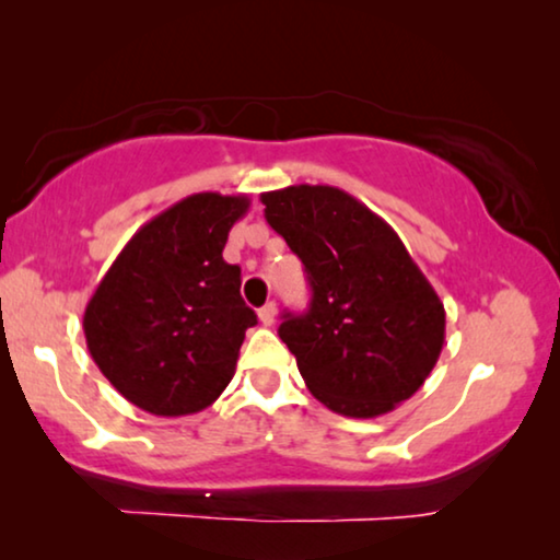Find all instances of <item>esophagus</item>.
Listing matches in <instances>:
<instances>
[{"instance_id": "1", "label": "esophagus", "mask_w": 560, "mask_h": 560, "mask_svg": "<svg viewBox=\"0 0 560 560\" xmlns=\"http://www.w3.org/2000/svg\"><path fill=\"white\" fill-rule=\"evenodd\" d=\"M275 316H278V308H275V303H267V305H262V308H259V320H262V326H272Z\"/></svg>"}]
</instances>
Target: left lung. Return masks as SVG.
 <instances>
[{
	"label": "left lung",
	"instance_id": "obj_1",
	"mask_svg": "<svg viewBox=\"0 0 560 560\" xmlns=\"http://www.w3.org/2000/svg\"><path fill=\"white\" fill-rule=\"evenodd\" d=\"M313 290L278 334L328 410L377 418L423 387L446 339L439 293L393 226L347 190L288 186L259 196Z\"/></svg>",
	"mask_w": 560,
	"mask_h": 560
}]
</instances>
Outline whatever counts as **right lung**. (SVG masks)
Wrapping results in <instances>:
<instances>
[{
	"mask_svg": "<svg viewBox=\"0 0 560 560\" xmlns=\"http://www.w3.org/2000/svg\"><path fill=\"white\" fill-rule=\"evenodd\" d=\"M247 196L194 194L158 213L125 244L83 313L98 370L137 408L194 416L234 377L244 331L257 324L224 262Z\"/></svg>",
	"mask_w": 560,
	"mask_h": 560,
	"instance_id": "obj_1",
	"label": "right lung"
}]
</instances>
